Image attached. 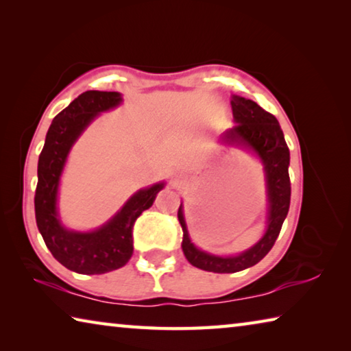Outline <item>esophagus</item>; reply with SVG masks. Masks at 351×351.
Instances as JSON below:
<instances>
[{"label":"esophagus","instance_id":"1","mask_svg":"<svg viewBox=\"0 0 351 351\" xmlns=\"http://www.w3.org/2000/svg\"><path fill=\"white\" fill-rule=\"evenodd\" d=\"M171 180H173V184H178V182H180V175H175L173 178H171Z\"/></svg>","mask_w":351,"mask_h":351}]
</instances>
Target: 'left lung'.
I'll list each match as a JSON object with an SVG mask.
<instances>
[{"label":"left lung","instance_id":"obj_1","mask_svg":"<svg viewBox=\"0 0 351 351\" xmlns=\"http://www.w3.org/2000/svg\"><path fill=\"white\" fill-rule=\"evenodd\" d=\"M232 114L235 125L219 136V142L228 147L251 152L263 164L266 181V229L261 239L246 251L235 255H217L199 249L190 239L184 206L178 209L182 228V252L190 265L209 272L230 274L257 265L274 246L282 224L289 210L291 182L288 175L289 148L277 119L265 111L254 100L232 96Z\"/></svg>","mask_w":351,"mask_h":351}]
</instances>
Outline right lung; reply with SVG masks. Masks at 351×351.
Segmentation results:
<instances>
[{"mask_svg":"<svg viewBox=\"0 0 351 351\" xmlns=\"http://www.w3.org/2000/svg\"><path fill=\"white\" fill-rule=\"evenodd\" d=\"M116 91H86L54 117L38 158L35 219L47 249L57 261L79 274H105L122 268L133 255V226L150 209L165 182H156L130 197L108 221L94 230L68 229L58 212V189L71 148L94 119L122 104Z\"/></svg>","mask_w":351,"mask_h":351,"instance_id":"right-lung-1","label":"right lung"}]
</instances>
